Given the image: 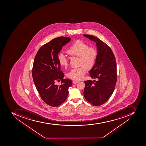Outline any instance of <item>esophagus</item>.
I'll return each instance as SVG.
<instances>
[{"mask_svg":"<svg viewBox=\"0 0 146 146\" xmlns=\"http://www.w3.org/2000/svg\"><path fill=\"white\" fill-rule=\"evenodd\" d=\"M78 81L74 80V81H72V83H73V84H77V83H78Z\"/></svg>","mask_w":146,"mask_h":146,"instance_id":"1","label":"esophagus"}]
</instances>
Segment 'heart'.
I'll list each match as a JSON object with an SVG mask.
<instances>
[{
    "instance_id": "obj_1",
    "label": "heart",
    "mask_w": 146,
    "mask_h": 146,
    "mask_svg": "<svg viewBox=\"0 0 146 146\" xmlns=\"http://www.w3.org/2000/svg\"><path fill=\"white\" fill-rule=\"evenodd\" d=\"M67 54L72 56L79 57V68L72 69L67 76L71 79L80 80L86 74V68L90 70L96 62L98 52L94 47H89L87 44L81 40H77L72 43L66 51ZM59 63L61 66L66 68L68 61L63 54L58 56Z\"/></svg>"
}]
</instances>
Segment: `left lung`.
Listing matches in <instances>:
<instances>
[{
	"label": "left lung",
	"instance_id": "8db88e82",
	"mask_svg": "<svg viewBox=\"0 0 146 146\" xmlns=\"http://www.w3.org/2000/svg\"><path fill=\"white\" fill-rule=\"evenodd\" d=\"M84 36L96 42L98 52L95 65L90 71V77L97 80L84 81V97L91 105L97 106L107 102L114 92L117 81L116 62L106 44L92 35Z\"/></svg>",
	"mask_w": 146,
	"mask_h": 146
}]
</instances>
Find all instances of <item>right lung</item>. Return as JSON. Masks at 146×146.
Returning a JSON list of instances; mask_svg holds the SVG:
<instances>
[{
  "mask_svg": "<svg viewBox=\"0 0 146 146\" xmlns=\"http://www.w3.org/2000/svg\"><path fill=\"white\" fill-rule=\"evenodd\" d=\"M69 37L54 38L43 45L36 54L32 68V77L37 90L44 102L52 107H57L67 99L68 88L72 84L70 79H63L58 54L62 47L71 40ZM61 80L56 85V81Z\"/></svg>",
  "mask_w": 146,
  "mask_h": 146,
  "instance_id": "add662e5",
  "label": "right lung"
}]
</instances>
